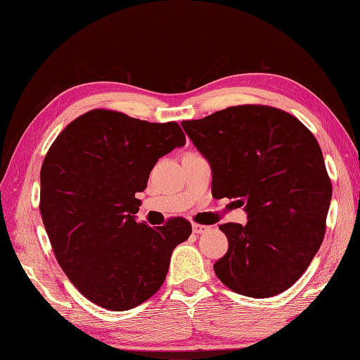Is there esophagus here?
Returning <instances> with one entry per match:
<instances>
[{
	"instance_id": "34e87169",
	"label": "esophagus",
	"mask_w": 360,
	"mask_h": 360,
	"mask_svg": "<svg viewBox=\"0 0 360 360\" xmlns=\"http://www.w3.org/2000/svg\"><path fill=\"white\" fill-rule=\"evenodd\" d=\"M207 229H210V228L205 226V225H198V223H193L194 234H202V233H205V231H207Z\"/></svg>"
}]
</instances>
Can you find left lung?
Segmentation results:
<instances>
[{"instance_id": "left-lung-1", "label": "left lung", "mask_w": 360, "mask_h": 360, "mask_svg": "<svg viewBox=\"0 0 360 360\" xmlns=\"http://www.w3.org/2000/svg\"><path fill=\"white\" fill-rule=\"evenodd\" d=\"M211 166L212 197L236 198L246 225L225 223L220 281L254 299L292 286L325 236L331 181L321 146L297 118L269 106H231L181 122Z\"/></svg>"}]
</instances>
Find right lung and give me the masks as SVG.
<instances>
[{"label": "right lung", "instance_id": "add662e5", "mask_svg": "<svg viewBox=\"0 0 360 360\" xmlns=\"http://www.w3.org/2000/svg\"><path fill=\"white\" fill-rule=\"evenodd\" d=\"M175 122L149 123L94 109L66 126L41 166V211L61 269L86 299L110 311L140 305L163 285L171 254L193 226L177 217L137 221L160 157L185 146Z\"/></svg>", "mask_w": 360, "mask_h": 360}]
</instances>
